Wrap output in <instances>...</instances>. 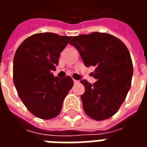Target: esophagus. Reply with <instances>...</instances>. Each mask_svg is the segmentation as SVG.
Segmentation results:
<instances>
[{
	"instance_id": "34e87169",
	"label": "esophagus",
	"mask_w": 147,
	"mask_h": 147,
	"mask_svg": "<svg viewBox=\"0 0 147 147\" xmlns=\"http://www.w3.org/2000/svg\"><path fill=\"white\" fill-rule=\"evenodd\" d=\"M73 82H74V83H79V80H73Z\"/></svg>"
}]
</instances>
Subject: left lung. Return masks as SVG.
I'll use <instances>...</instances> for the list:
<instances>
[{
    "label": "left lung",
    "instance_id": "1",
    "mask_svg": "<svg viewBox=\"0 0 147 147\" xmlns=\"http://www.w3.org/2000/svg\"><path fill=\"white\" fill-rule=\"evenodd\" d=\"M80 53L86 67L95 66L94 84L86 80L81 95L84 112L96 120L113 117L126 98L131 87L133 65L126 45L116 37L93 32L72 37L69 42Z\"/></svg>",
    "mask_w": 147,
    "mask_h": 147
}]
</instances>
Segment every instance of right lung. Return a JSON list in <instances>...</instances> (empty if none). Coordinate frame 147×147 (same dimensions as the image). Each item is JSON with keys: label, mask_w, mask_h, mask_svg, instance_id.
<instances>
[{"label": "right lung", "mask_w": 147, "mask_h": 147, "mask_svg": "<svg viewBox=\"0 0 147 147\" xmlns=\"http://www.w3.org/2000/svg\"><path fill=\"white\" fill-rule=\"evenodd\" d=\"M71 36L35 34L22 42L13 59V81L20 98L35 117L49 120L60 113L73 86L70 76L54 77L61 53Z\"/></svg>", "instance_id": "obj_1"}]
</instances>
